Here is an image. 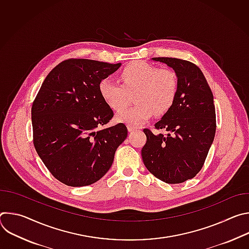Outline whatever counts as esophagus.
<instances>
[{
    "label": "esophagus",
    "mask_w": 249,
    "mask_h": 249,
    "mask_svg": "<svg viewBox=\"0 0 249 249\" xmlns=\"http://www.w3.org/2000/svg\"><path fill=\"white\" fill-rule=\"evenodd\" d=\"M127 128H128V131L129 132H132V131H136L138 128L135 127V126H132V125H127Z\"/></svg>",
    "instance_id": "esophagus-1"
}]
</instances>
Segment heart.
I'll use <instances>...</instances> for the list:
<instances>
[{
	"instance_id": "obj_1",
	"label": "heart",
	"mask_w": 249,
	"mask_h": 249,
	"mask_svg": "<svg viewBox=\"0 0 249 249\" xmlns=\"http://www.w3.org/2000/svg\"><path fill=\"white\" fill-rule=\"evenodd\" d=\"M118 82L104 79L99 84L102 100L113 110H120L126 104L128 94L135 92L137 103L117 113L119 122L140 125L154 113L162 115L173 105L178 91V77L170 69H158L145 62H132L125 66Z\"/></svg>"
}]
</instances>
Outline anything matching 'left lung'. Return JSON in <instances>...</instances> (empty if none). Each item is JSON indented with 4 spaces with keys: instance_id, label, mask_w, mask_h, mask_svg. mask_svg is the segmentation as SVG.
Returning <instances> with one entry per match:
<instances>
[{
    "instance_id": "8db88e82",
    "label": "left lung",
    "mask_w": 249,
    "mask_h": 249,
    "mask_svg": "<svg viewBox=\"0 0 249 249\" xmlns=\"http://www.w3.org/2000/svg\"><path fill=\"white\" fill-rule=\"evenodd\" d=\"M172 68L178 77V91L171 108L155 124L154 134L144 129L147 142L142 158L147 169L160 180L182 183L201 170L214 141L216 110L214 96L202 73L193 63L176 58H153Z\"/></svg>"
}]
</instances>
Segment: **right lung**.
<instances>
[{"mask_svg":"<svg viewBox=\"0 0 249 249\" xmlns=\"http://www.w3.org/2000/svg\"><path fill=\"white\" fill-rule=\"evenodd\" d=\"M120 66L65 60L47 75L32 103L34 148L51 174L68 186L99 180L127 138L123 123L98 130L114 115L100 96L99 84Z\"/></svg>","mask_w":249,"mask_h":249,"instance_id":"1","label":"right lung"}]
</instances>
